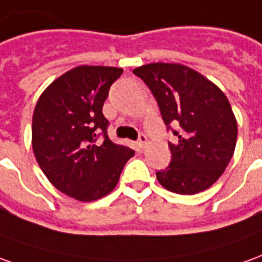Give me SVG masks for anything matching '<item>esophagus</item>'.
<instances>
[{"label": "esophagus", "mask_w": 262, "mask_h": 262, "mask_svg": "<svg viewBox=\"0 0 262 262\" xmlns=\"http://www.w3.org/2000/svg\"><path fill=\"white\" fill-rule=\"evenodd\" d=\"M146 141H148V138H146V135L141 134L140 135V140H138V146H140L141 149H144V148H145Z\"/></svg>", "instance_id": "obj_1"}]
</instances>
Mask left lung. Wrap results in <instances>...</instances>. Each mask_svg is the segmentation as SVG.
<instances>
[{
  "instance_id": "left-lung-1",
  "label": "left lung",
  "mask_w": 262,
  "mask_h": 262,
  "mask_svg": "<svg viewBox=\"0 0 262 262\" xmlns=\"http://www.w3.org/2000/svg\"><path fill=\"white\" fill-rule=\"evenodd\" d=\"M157 98L165 124L179 125L169 142L172 161L158 170L170 192L196 194L223 175L237 142V120L229 98L205 76L182 63H149L133 70Z\"/></svg>"
}]
</instances>
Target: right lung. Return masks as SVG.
<instances>
[{
  "label": "right lung",
  "mask_w": 262,
  "mask_h": 262,
  "mask_svg": "<svg viewBox=\"0 0 262 262\" xmlns=\"http://www.w3.org/2000/svg\"><path fill=\"white\" fill-rule=\"evenodd\" d=\"M122 69L81 64L59 76L38 98L32 149L53 186L79 202L101 199L117 186L135 152L107 137L103 104ZM100 132L105 141L96 144Z\"/></svg>",
  "instance_id": "1"
}]
</instances>
